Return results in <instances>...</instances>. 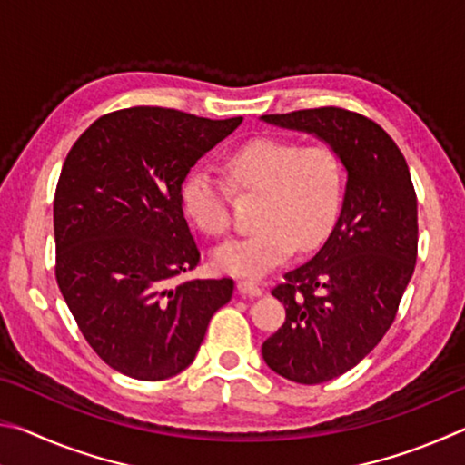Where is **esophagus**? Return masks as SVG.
<instances>
[{"label": "esophagus", "mask_w": 465, "mask_h": 465, "mask_svg": "<svg viewBox=\"0 0 465 465\" xmlns=\"http://www.w3.org/2000/svg\"><path fill=\"white\" fill-rule=\"evenodd\" d=\"M238 291L243 297H258L262 295V289L254 281H238Z\"/></svg>", "instance_id": "1"}]
</instances>
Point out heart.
I'll use <instances>...</instances> for the list:
<instances>
[{
	"label": "heart",
	"instance_id": "obj_1",
	"mask_svg": "<svg viewBox=\"0 0 465 465\" xmlns=\"http://www.w3.org/2000/svg\"><path fill=\"white\" fill-rule=\"evenodd\" d=\"M235 194L254 193V233L225 242L213 254L219 269L240 277H262L299 252L324 242L341 213L342 166L326 145L285 137H254L223 160ZM230 189L207 170H193L180 188L184 215L207 235L230 230Z\"/></svg>",
	"mask_w": 465,
	"mask_h": 465
}]
</instances>
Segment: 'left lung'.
Segmentation results:
<instances>
[{
	"label": "left lung",
	"instance_id": "left-lung-1",
	"mask_svg": "<svg viewBox=\"0 0 465 465\" xmlns=\"http://www.w3.org/2000/svg\"><path fill=\"white\" fill-rule=\"evenodd\" d=\"M261 119L316 135L346 170L334 230L312 261L272 289L287 318L262 344L274 373L324 383L375 349L412 279L419 211L411 170L388 133L359 113L322 106Z\"/></svg>",
	"mask_w": 465,
	"mask_h": 465
}]
</instances>
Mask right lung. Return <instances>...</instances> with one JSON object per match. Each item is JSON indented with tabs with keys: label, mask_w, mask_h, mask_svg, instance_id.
Segmentation results:
<instances>
[{
	"label": "right lung",
	"mask_w": 465,
	"mask_h": 465,
	"mask_svg": "<svg viewBox=\"0 0 465 465\" xmlns=\"http://www.w3.org/2000/svg\"><path fill=\"white\" fill-rule=\"evenodd\" d=\"M240 123L123 108L94 121L63 163L54 277L96 355L133 380L184 371L213 313L232 299V279L172 281L201 261L180 188Z\"/></svg>",
	"instance_id": "right-lung-1"
}]
</instances>
